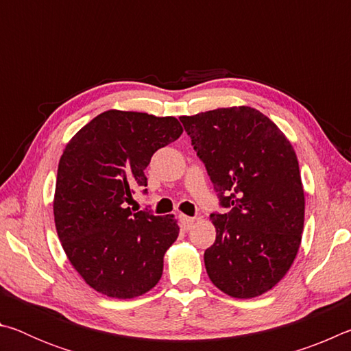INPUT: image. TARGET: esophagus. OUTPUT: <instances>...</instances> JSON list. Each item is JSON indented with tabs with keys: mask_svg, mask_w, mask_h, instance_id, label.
Returning a JSON list of instances; mask_svg holds the SVG:
<instances>
[{
	"mask_svg": "<svg viewBox=\"0 0 351 351\" xmlns=\"http://www.w3.org/2000/svg\"><path fill=\"white\" fill-rule=\"evenodd\" d=\"M180 223H181V228L184 230H189L193 226L195 219L192 217H187V215H180Z\"/></svg>",
	"mask_w": 351,
	"mask_h": 351,
	"instance_id": "obj_1",
	"label": "esophagus"
}]
</instances>
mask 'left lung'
Returning a JSON list of instances; mask_svg holds the SVG:
<instances>
[{
    "mask_svg": "<svg viewBox=\"0 0 351 351\" xmlns=\"http://www.w3.org/2000/svg\"><path fill=\"white\" fill-rule=\"evenodd\" d=\"M226 213H210L215 243L207 276L235 299L261 295L282 280L299 251L305 195L291 142L251 106L181 116Z\"/></svg>",
    "mask_w": 351,
    "mask_h": 351,
    "instance_id": "obj_1",
    "label": "left lung"
}]
</instances>
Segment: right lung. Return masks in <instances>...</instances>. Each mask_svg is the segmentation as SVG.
<instances>
[{"mask_svg": "<svg viewBox=\"0 0 351 351\" xmlns=\"http://www.w3.org/2000/svg\"><path fill=\"white\" fill-rule=\"evenodd\" d=\"M182 134L176 117L105 111L68 142L58 162L54 219L71 265L97 293L145 294L159 282L164 254L180 234L173 215L133 212L153 153ZM147 193V189L142 190Z\"/></svg>", "mask_w": 351, "mask_h": 351, "instance_id": "add662e5", "label": "right lung"}]
</instances>
